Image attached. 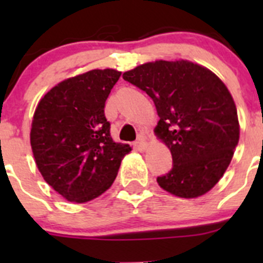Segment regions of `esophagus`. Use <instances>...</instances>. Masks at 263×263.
<instances>
[{"label":"esophagus","instance_id":"34e87169","mask_svg":"<svg viewBox=\"0 0 263 263\" xmlns=\"http://www.w3.org/2000/svg\"><path fill=\"white\" fill-rule=\"evenodd\" d=\"M135 148H136L137 151H140V153H144V151L147 150V144L145 142L144 139H140L135 142Z\"/></svg>","mask_w":263,"mask_h":263}]
</instances>
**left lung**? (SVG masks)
I'll return each instance as SVG.
<instances>
[{"mask_svg":"<svg viewBox=\"0 0 263 263\" xmlns=\"http://www.w3.org/2000/svg\"><path fill=\"white\" fill-rule=\"evenodd\" d=\"M154 100V132L168 146L173 168L159 185L181 198H196L221 179L239 141L234 99L209 68L187 60L146 62L123 73Z\"/></svg>","mask_w":263,"mask_h":263,"instance_id":"8db88e82","label":"left lung"}]
</instances>
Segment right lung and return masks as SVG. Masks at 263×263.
I'll use <instances>...</instances> for the list:
<instances>
[{
	"label": "right lung",
	"mask_w": 263,
	"mask_h": 263,
	"mask_svg": "<svg viewBox=\"0 0 263 263\" xmlns=\"http://www.w3.org/2000/svg\"><path fill=\"white\" fill-rule=\"evenodd\" d=\"M121 72L91 70L61 81L39 100L30 129L38 171L70 202L99 197L115 182L132 150L113 141L105 100Z\"/></svg>",
	"instance_id": "1"
}]
</instances>
